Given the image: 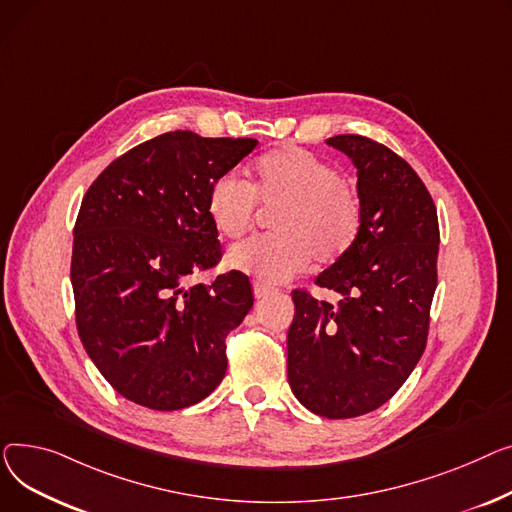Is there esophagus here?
Returning a JSON list of instances; mask_svg holds the SVG:
<instances>
[{
    "label": "esophagus",
    "mask_w": 512,
    "mask_h": 512,
    "mask_svg": "<svg viewBox=\"0 0 512 512\" xmlns=\"http://www.w3.org/2000/svg\"><path fill=\"white\" fill-rule=\"evenodd\" d=\"M275 293V289L273 287H268V285H264V283H254V295H256V299H264V297H268V295H273Z\"/></svg>",
    "instance_id": "1"
}]
</instances>
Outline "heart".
Listing matches in <instances>:
<instances>
[{
  "label": "heart",
  "instance_id": "b5f03b06",
  "mask_svg": "<svg viewBox=\"0 0 512 512\" xmlns=\"http://www.w3.org/2000/svg\"><path fill=\"white\" fill-rule=\"evenodd\" d=\"M258 201L275 233L252 237L227 254V266L266 283H281L302 273L310 260L318 266L339 262L362 229V204L343 182L337 167L285 146L254 165L252 186L225 173L208 190V217L223 237L244 235L258 217Z\"/></svg>",
  "mask_w": 512,
  "mask_h": 512
}]
</instances>
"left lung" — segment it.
I'll list each match as a JSON object with an SVG mask.
<instances>
[{
	"instance_id": "1",
	"label": "left lung",
	"mask_w": 512,
	"mask_h": 512,
	"mask_svg": "<svg viewBox=\"0 0 512 512\" xmlns=\"http://www.w3.org/2000/svg\"><path fill=\"white\" fill-rule=\"evenodd\" d=\"M326 144L357 169L362 229L314 281L337 293V304L291 293L287 378L306 409L347 419L384 405L426 349L440 229L430 192L393 150L357 134Z\"/></svg>"
}]
</instances>
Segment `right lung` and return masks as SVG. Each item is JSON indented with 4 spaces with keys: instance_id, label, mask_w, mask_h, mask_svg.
Masks as SVG:
<instances>
[{
    "instance_id": "right-lung-1",
    "label": "right lung",
    "mask_w": 512,
    "mask_h": 512,
    "mask_svg": "<svg viewBox=\"0 0 512 512\" xmlns=\"http://www.w3.org/2000/svg\"><path fill=\"white\" fill-rule=\"evenodd\" d=\"M256 144L167 132L115 159L82 198L70 268L78 335L132 403L184 409L225 376V339L254 304L250 279L188 281L221 260L208 190Z\"/></svg>"
}]
</instances>
